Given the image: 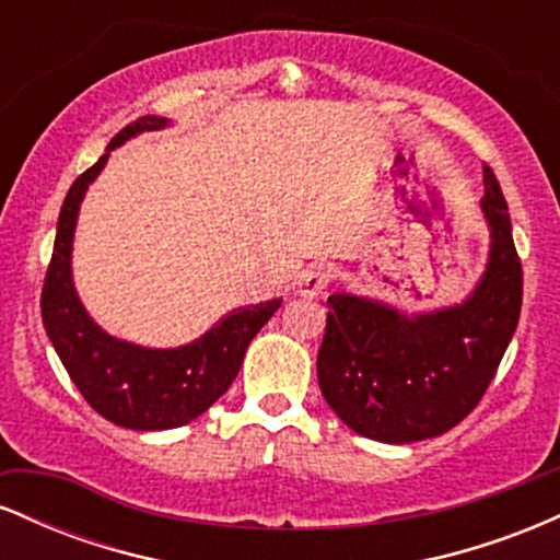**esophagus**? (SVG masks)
Instances as JSON below:
<instances>
[{"label":"esophagus","instance_id":"34e87169","mask_svg":"<svg viewBox=\"0 0 560 560\" xmlns=\"http://www.w3.org/2000/svg\"><path fill=\"white\" fill-rule=\"evenodd\" d=\"M326 284H329V271L320 262H311L298 276V292L302 298H316V294L324 292Z\"/></svg>","mask_w":560,"mask_h":560}]
</instances>
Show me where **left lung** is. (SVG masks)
Here are the masks:
<instances>
[{
  "label": "left lung",
  "mask_w": 560,
  "mask_h": 560,
  "mask_svg": "<svg viewBox=\"0 0 560 560\" xmlns=\"http://www.w3.org/2000/svg\"><path fill=\"white\" fill-rule=\"evenodd\" d=\"M479 205L490 255L464 302L405 313L350 292L329 298L318 384L352 432L389 445L440 436L490 387L518 326L524 276L505 197L487 165Z\"/></svg>",
  "instance_id": "obj_1"
}]
</instances>
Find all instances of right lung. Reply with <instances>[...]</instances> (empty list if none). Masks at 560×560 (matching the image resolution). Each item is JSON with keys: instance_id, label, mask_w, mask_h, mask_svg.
<instances>
[{"instance_id": "add662e5", "label": "right lung", "mask_w": 560, "mask_h": 560, "mask_svg": "<svg viewBox=\"0 0 560 560\" xmlns=\"http://www.w3.org/2000/svg\"><path fill=\"white\" fill-rule=\"evenodd\" d=\"M168 124L160 115L133 120L107 144L105 155L75 178L57 218L55 253L42 289L44 329L83 400L115 427L137 432H163L202 416L231 387L253 337L281 307V300L236 307L195 342L165 350L110 337L86 313L70 268L83 195L115 147Z\"/></svg>"}]
</instances>
